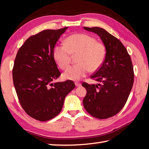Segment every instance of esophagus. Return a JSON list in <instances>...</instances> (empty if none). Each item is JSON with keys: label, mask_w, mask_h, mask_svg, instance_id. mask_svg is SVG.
Masks as SVG:
<instances>
[{"label": "esophagus", "mask_w": 149, "mask_h": 149, "mask_svg": "<svg viewBox=\"0 0 149 149\" xmlns=\"http://www.w3.org/2000/svg\"><path fill=\"white\" fill-rule=\"evenodd\" d=\"M75 86H76L77 87H79V86H81V83H75Z\"/></svg>", "instance_id": "obj_1"}]
</instances>
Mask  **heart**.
I'll use <instances>...</instances> for the list:
<instances>
[{"label": "heart", "instance_id": "1", "mask_svg": "<svg viewBox=\"0 0 149 149\" xmlns=\"http://www.w3.org/2000/svg\"><path fill=\"white\" fill-rule=\"evenodd\" d=\"M71 54H78L77 65L67 68L63 74L65 79L79 81L88 71L95 72L102 65L106 55L104 45L94 38L85 34H75L65 40V45H58L54 49V58L60 68L65 69L70 63Z\"/></svg>", "mask_w": 149, "mask_h": 149}]
</instances>
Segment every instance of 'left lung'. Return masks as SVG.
Returning <instances> with one entry per match:
<instances>
[{"instance_id": "8db88e82", "label": "left lung", "mask_w": 149, "mask_h": 149, "mask_svg": "<svg viewBox=\"0 0 149 149\" xmlns=\"http://www.w3.org/2000/svg\"><path fill=\"white\" fill-rule=\"evenodd\" d=\"M97 34L106 49V56L100 68L90 77L100 84L83 83L86 95L83 105L86 111L99 119H106L118 113L124 106L134 82L131 57L121 42L103 28L86 27Z\"/></svg>"}]
</instances>
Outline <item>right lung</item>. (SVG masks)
Listing matches in <instances>:
<instances>
[{
    "mask_svg": "<svg viewBox=\"0 0 149 149\" xmlns=\"http://www.w3.org/2000/svg\"><path fill=\"white\" fill-rule=\"evenodd\" d=\"M67 29L43 30L29 37L15 60L13 79L18 100L27 115L39 121L58 115L66 96L75 88L72 81L52 83L61 75L54 49Z\"/></svg>",
    "mask_w": 149,
    "mask_h": 149,
    "instance_id": "1",
    "label": "right lung"
}]
</instances>
